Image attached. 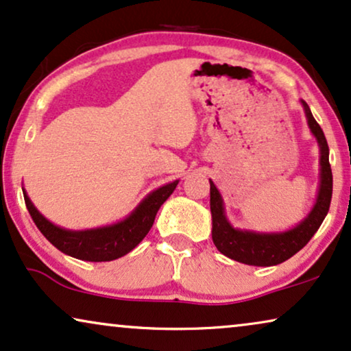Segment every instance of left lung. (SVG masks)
Here are the masks:
<instances>
[{"label":"left lung","instance_id":"obj_1","mask_svg":"<svg viewBox=\"0 0 351 351\" xmlns=\"http://www.w3.org/2000/svg\"><path fill=\"white\" fill-rule=\"evenodd\" d=\"M304 114L309 125L311 134L316 136L317 145H319V165H321V182L319 192L315 206H313L309 215L300 222L293 229L285 232H253V230H240L234 229L230 222L227 221L224 213V203L216 185L209 180L211 189H209V204H211L213 216V242L216 248L227 258L234 261L243 263L250 266H276L280 263L292 258L298 253L304 245H306L311 237L316 234L324 217L329 213L330 198H332V171L329 165V147L322 132L321 125L317 124L311 114V109L302 99Z\"/></svg>","mask_w":351,"mask_h":351}]
</instances>
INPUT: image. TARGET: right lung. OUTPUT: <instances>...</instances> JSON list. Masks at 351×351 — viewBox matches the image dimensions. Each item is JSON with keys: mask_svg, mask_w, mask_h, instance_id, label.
I'll use <instances>...</instances> for the list:
<instances>
[{"mask_svg": "<svg viewBox=\"0 0 351 351\" xmlns=\"http://www.w3.org/2000/svg\"><path fill=\"white\" fill-rule=\"evenodd\" d=\"M177 184L179 180L159 186L158 190L149 193L124 221L88 230H67L54 226L47 217L40 215L25 190L22 192H24L25 206L29 209L32 219L40 232L47 237L49 243H53L59 252L69 254L72 258L99 263L112 261V259L124 256L142 242L145 235L152 229L158 209L171 197Z\"/></svg>", "mask_w": 351, "mask_h": 351, "instance_id": "add662e5", "label": "right lung"}]
</instances>
